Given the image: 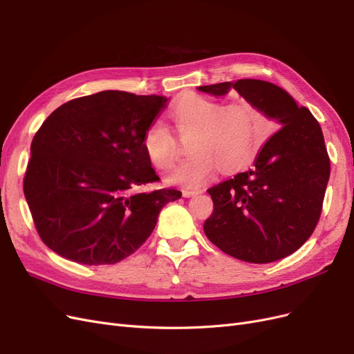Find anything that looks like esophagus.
Segmentation results:
<instances>
[{
    "instance_id": "1",
    "label": "esophagus",
    "mask_w": 354,
    "mask_h": 354,
    "mask_svg": "<svg viewBox=\"0 0 354 354\" xmlns=\"http://www.w3.org/2000/svg\"><path fill=\"white\" fill-rule=\"evenodd\" d=\"M202 190H199V189H185L183 190V196L185 198H192V196H195V195H198V194H201Z\"/></svg>"
}]
</instances>
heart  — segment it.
<instances>
[{"label": "heart", "mask_w": 354, "mask_h": 354, "mask_svg": "<svg viewBox=\"0 0 354 354\" xmlns=\"http://www.w3.org/2000/svg\"><path fill=\"white\" fill-rule=\"evenodd\" d=\"M181 136H194L190 158L167 174L168 185L198 187L216 173L218 164L232 171L245 167L259 151L264 130L263 115L246 102L224 104L201 94H186L169 111ZM143 147L151 162L169 168L177 156L174 137L164 122L153 121L143 136Z\"/></svg>", "instance_id": "heart-1"}]
</instances>
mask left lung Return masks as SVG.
<instances>
[{"label": "left lung", "instance_id": "obj_1", "mask_svg": "<svg viewBox=\"0 0 354 354\" xmlns=\"http://www.w3.org/2000/svg\"><path fill=\"white\" fill-rule=\"evenodd\" d=\"M216 97L236 91L279 128L254 167L208 189L214 202L207 238L234 259L272 263L295 252L322 212L330 165L322 128L283 88L261 80L202 85Z\"/></svg>", "mask_w": 354, "mask_h": 354}]
</instances>
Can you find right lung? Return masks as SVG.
<instances>
[{"instance_id":"obj_1","label":"right lung","mask_w":354,"mask_h":354,"mask_svg":"<svg viewBox=\"0 0 354 354\" xmlns=\"http://www.w3.org/2000/svg\"><path fill=\"white\" fill-rule=\"evenodd\" d=\"M165 95L106 90L62 104L30 145L24 192L50 250L87 264H115L153 232L176 189L137 192L159 180L143 136Z\"/></svg>"}]
</instances>
